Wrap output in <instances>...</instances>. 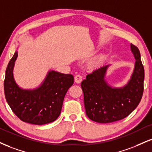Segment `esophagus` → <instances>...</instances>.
Segmentation results:
<instances>
[{
    "mask_svg": "<svg viewBox=\"0 0 152 152\" xmlns=\"http://www.w3.org/2000/svg\"><path fill=\"white\" fill-rule=\"evenodd\" d=\"M74 81L76 83H80L82 81V76L81 75H76L74 77Z\"/></svg>",
    "mask_w": 152,
    "mask_h": 152,
    "instance_id": "esophagus-1",
    "label": "esophagus"
}]
</instances>
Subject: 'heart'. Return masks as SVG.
I'll use <instances>...</instances> for the list:
<instances>
[{"label": "heart", "mask_w": 152, "mask_h": 152, "mask_svg": "<svg viewBox=\"0 0 152 152\" xmlns=\"http://www.w3.org/2000/svg\"><path fill=\"white\" fill-rule=\"evenodd\" d=\"M103 60V56H96V58H94V59L91 60L90 62V66L93 68H95V67H97L98 65L100 64L102 61Z\"/></svg>", "instance_id": "obj_1"}]
</instances>
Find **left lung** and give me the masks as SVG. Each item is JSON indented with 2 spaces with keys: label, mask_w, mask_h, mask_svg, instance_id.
Wrapping results in <instances>:
<instances>
[{
  "label": "left lung",
  "mask_w": 152,
  "mask_h": 152,
  "mask_svg": "<svg viewBox=\"0 0 152 152\" xmlns=\"http://www.w3.org/2000/svg\"><path fill=\"white\" fill-rule=\"evenodd\" d=\"M135 58L130 78L122 87H113L105 80L110 65L96 69L81 82L87 116L93 121L109 123L126 118L137 107L144 91V69L139 49L130 45Z\"/></svg>",
  "instance_id": "8db88e82"
}]
</instances>
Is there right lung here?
<instances>
[{"instance_id":"right-lung-1","label":"right lung","mask_w":152,"mask_h":152,"mask_svg":"<svg viewBox=\"0 0 152 152\" xmlns=\"http://www.w3.org/2000/svg\"><path fill=\"white\" fill-rule=\"evenodd\" d=\"M18 57L15 52L5 71L4 92L7 103L22 121L42 125L56 120L74 76L50 70L44 81L33 89H24L15 81L13 69Z\"/></svg>"}]
</instances>
